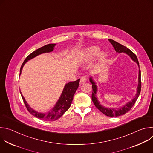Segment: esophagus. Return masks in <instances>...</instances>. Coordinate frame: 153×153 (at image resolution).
<instances>
[{"label": "esophagus", "mask_w": 153, "mask_h": 153, "mask_svg": "<svg viewBox=\"0 0 153 153\" xmlns=\"http://www.w3.org/2000/svg\"><path fill=\"white\" fill-rule=\"evenodd\" d=\"M86 76H82L80 78V83H84L86 82Z\"/></svg>", "instance_id": "obj_1"}]
</instances>
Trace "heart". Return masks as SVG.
I'll return each instance as SVG.
<instances>
[{
    "label": "heart",
    "instance_id": "b5f03b06",
    "mask_svg": "<svg viewBox=\"0 0 153 153\" xmlns=\"http://www.w3.org/2000/svg\"><path fill=\"white\" fill-rule=\"evenodd\" d=\"M100 48L97 46H92L85 50L82 55V60L84 62H89L93 60L99 53ZM105 53H100L98 55V59L100 61L105 59Z\"/></svg>",
    "mask_w": 153,
    "mask_h": 153
}]
</instances>
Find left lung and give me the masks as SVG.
<instances>
[{
	"mask_svg": "<svg viewBox=\"0 0 153 153\" xmlns=\"http://www.w3.org/2000/svg\"><path fill=\"white\" fill-rule=\"evenodd\" d=\"M108 40L110 42V43H111L112 45L113 46L114 48L115 49V50L117 53H126L131 58V59L133 61H134L135 62L137 63V64L138 65V66L139 67V63L137 57L133 52H132L129 49H128V48H126V47L120 44L119 43H118V42H116V41H114L112 39H108ZM90 81L92 83V88H93V91L92 93L91 98H92V100H93L94 105L96 106V107L98 109V110L100 111H101L105 115H106L107 116H109V117H118V116L123 115L125 113H126L127 112H128L131 110V109L132 108V107L133 106V105L136 103V101L137 100V98L139 97V94L140 93V91H141V73H140V70L139 69V77H138V86H137V93L135 95V97L129 102L124 105L121 108H106V107H105V106H102L100 103V102H99V100H98V99L96 97V93H97V86H96V83L93 80L91 77L90 78Z\"/></svg>",
	"mask_w": 153,
	"mask_h": 153,
	"instance_id": "8db88e82",
	"label": "left lung"
}]
</instances>
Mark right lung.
I'll return each instance as SVG.
<instances>
[{
  "label": "right lung",
  "instance_id": "add662e5",
  "mask_svg": "<svg viewBox=\"0 0 153 153\" xmlns=\"http://www.w3.org/2000/svg\"><path fill=\"white\" fill-rule=\"evenodd\" d=\"M55 45H56L55 43H50V44L46 45L35 50L32 53H31L29 56H28L25 59V60H24V62H23L22 65L20 70V74H21L22 70L24 65L28 60L42 53H50L53 51ZM79 82H80V79L74 82H70L65 85L64 86L63 90L62 93V94L60 98L59 99L58 101L57 102L56 104L55 105V106L50 111H48L47 113H38L37 111L32 109L26 102L24 97L22 96V93L20 91V92L22 97V99L24 100V102L25 105V106L30 114H31L33 116H34V117L38 119H40L44 120L54 121L60 118L70 108L73 99L74 94L79 87Z\"/></svg>",
  "mask_w": 153,
  "mask_h": 153
}]
</instances>
